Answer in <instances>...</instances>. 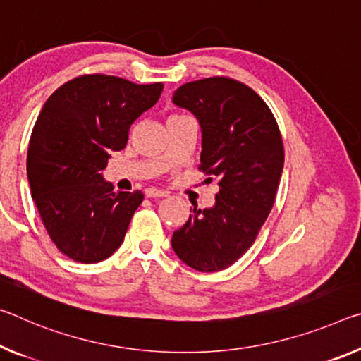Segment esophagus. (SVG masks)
Instances as JSON below:
<instances>
[{
	"mask_svg": "<svg viewBox=\"0 0 361 361\" xmlns=\"http://www.w3.org/2000/svg\"><path fill=\"white\" fill-rule=\"evenodd\" d=\"M145 194H146V197H167L169 196L167 191L156 190V188H147Z\"/></svg>",
	"mask_w": 361,
	"mask_h": 361,
	"instance_id": "1",
	"label": "esophagus"
}]
</instances>
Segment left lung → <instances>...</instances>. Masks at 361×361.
<instances>
[{
	"label": "left lung",
	"instance_id": "1",
	"mask_svg": "<svg viewBox=\"0 0 361 361\" xmlns=\"http://www.w3.org/2000/svg\"><path fill=\"white\" fill-rule=\"evenodd\" d=\"M173 102L199 120V170L215 176L220 191L214 207H194L171 247L194 270H225L247 252L271 212L284 165L281 133L265 101L233 78L185 83Z\"/></svg>",
	"mask_w": 361,
	"mask_h": 361
}]
</instances>
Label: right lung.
Instances as JSON below:
<instances>
[{"label":"right lung","mask_w":361,"mask_h":361,"mask_svg":"<svg viewBox=\"0 0 361 361\" xmlns=\"http://www.w3.org/2000/svg\"><path fill=\"white\" fill-rule=\"evenodd\" d=\"M162 90V83L93 73L64 83L44 102L28 145L27 176L49 238L68 259L98 263L122 245L145 196L114 192L102 170Z\"/></svg>","instance_id":"obj_1"}]
</instances>
